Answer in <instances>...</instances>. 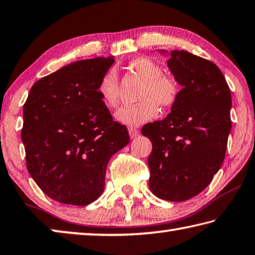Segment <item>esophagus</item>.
I'll return each mask as SVG.
<instances>
[{"instance_id": "esophagus-1", "label": "esophagus", "mask_w": 255, "mask_h": 255, "mask_svg": "<svg viewBox=\"0 0 255 255\" xmlns=\"http://www.w3.org/2000/svg\"><path fill=\"white\" fill-rule=\"evenodd\" d=\"M128 131H129V136H130V138H132V139L139 135V130H138V129H136V128H133V127L128 128Z\"/></svg>"}]
</instances>
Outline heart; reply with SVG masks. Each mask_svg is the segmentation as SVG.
Returning <instances> with one entry per match:
<instances>
[{
    "instance_id": "1",
    "label": "heart",
    "mask_w": 255,
    "mask_h": 255,
    "mask_svg": "<svg viewBox=\"0 0 255 255\" xmlns=\"http://www.w3.org/2000/svg\"><path fill=\"white\" fill-rule=\"evenodd\" d=\"M129 70L143 80L138 99L133 106H126L116 113V119L128 126L139 125L156 118L160 107L170 108L176 104L179 96V87L173 78L163 75V69L154 60L146 57L132 59L128 64ZM98 92L104 103L109 107H116L119 101L118 73L115 68L101 77Z\"/></svg>"
}]
</instances>
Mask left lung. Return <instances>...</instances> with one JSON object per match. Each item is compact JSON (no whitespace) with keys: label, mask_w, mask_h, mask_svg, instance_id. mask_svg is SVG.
Here are the masks:
<instances>
[{"label":"left lung","mask_w":255,"mask_h":255,"mask_svg":"<svg viewBox=\"0 0 255 255\" xmlns=\"http://www.w3.org/2000/svg\"><path fill=\"white\" fill-rule=\"evenodd\" d=\"M167 66L183 88L167 117L145 125L141 133L152 143L147 161L150 191L161 200L183 202L204 191L221 168L232 127V98L212 61L173 50Z\"/></svg>","instance_id":"1"}]
</instances>
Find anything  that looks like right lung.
I'll list each match as a JSON object with an SVG mask.
<instances>
[{
    "mask_svg": "<svg viewBox=\"0 0 255 255\" xmlns=\"http://www.w3.org/2000/svg\"><path fill=\"white\" fill-rule=\"evenodd\" d=\"M114 58L72 62L32 86L21 131L31 177L52 200L85 206L105 189L112 156L129 143L98 92Z\"/></svg>",
    "mask_w": 255,
    "mask_h": 255,
    "instance_id": "right-lung-1",
    "label": "right lung"
}]
</instances>
